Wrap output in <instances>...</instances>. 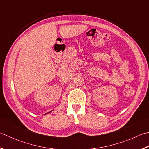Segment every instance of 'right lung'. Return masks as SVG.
I'll return each mask as SVG.
<instances>
[{
  "label": "right lung",
  "instance_id": "1",
  "mask_svg": "<svg viewBox=\"0 0 149 149\" xmlns=\"http://www.w3.org/2000/svg\"><path fill=\"white\" fill-rule=\"evenodd\" d=\"M50 113V112H49V113H47V114H48V113Z\"/></svg>",
  "mask_w": 149,
  "mask_h": 149
}]
</instances>
